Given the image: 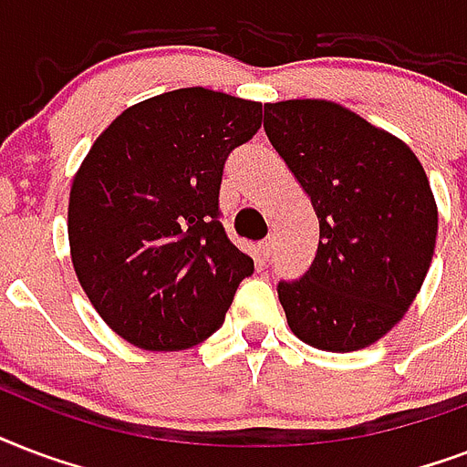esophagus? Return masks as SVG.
<instances>
[{
    "instance_id": "obj_1",
    "label": "esophagus",
    "mask_w": 467,
    "mask_h": 467,
    "mask_svg": "<svg viewBox=\"0 0 467 467\" xmlns=\"http://www.w3.org/2000/svg\"><path fill=\"white\" fill-rule=\"evenodd\" d=\"M273 248H275V238L273 236H267L263 244H260V253L265 255V258H270L273 255Z\"/></svg>"
}]
</instances>
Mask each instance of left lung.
Returning <instances> with one entry per match:
<instances>
[{
  "label": "left lung",
  "mask_w": 467,
  "mask_h": 467,
  "mask_svg": "<svg viewBox=\"0 0 467 467\" xmlns=\"http://www.w3.org/2000/svg\"><path fill=\"white\" fill-rule=\"evenodd\" d=\"M265 133L319 219L299 280L277 285L292 334L350 353L400 324L433 258L439 209L411 148L327 99L265 104Z\"/></svg>",
  "instance_id": "8db88e82"
}]
</instances>
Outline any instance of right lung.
I'll use <instances>...</instances> for the list:
<instances>
[{
	"label": "right lung",
	"instance_id": "add662e5",
	"mask_svg": "<svg viewBox=\"0 0 467 467\" xmlns=\"http://www.w3.org/2000/svg\"><path fill=\"white\" fill-rule=\"evenodd\" d=\"M260 119V102L172 89L119 114L72 177V267L104 324L133 346L207 341L253 273L219 222V187Z\"/></svg>",
	"mask_w": 467,
	"mask_h": 467
}]
</instances>
